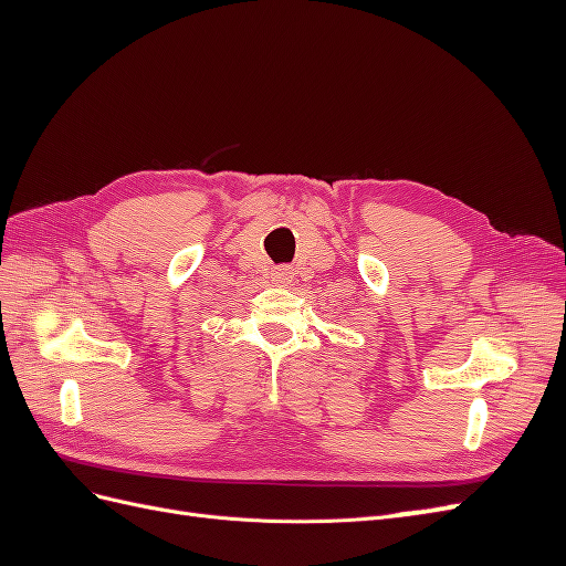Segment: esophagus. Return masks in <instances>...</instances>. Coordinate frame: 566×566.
I'll return each instance as SVG.
<instances>
[{"instance_id": "obj_1", "label": "esophagus", "mask_w": 566, "mask_h": 566, "mask_svg": "<svg viewBox=\"0 0 566 566\" xmlns=\"http://www.w3.org/2000/svg\"><path fill=\"white\" fill-rule=\"evenodd\" d=\"M293 279H295V273L290 271L287 266H279V269L271 271V281L276 285H290V283H293Z\"/></svg>"}]
</instances>
